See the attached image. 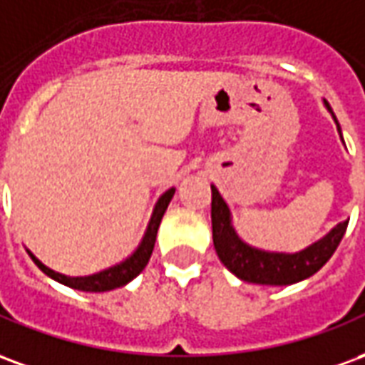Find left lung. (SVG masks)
<instances>
[{"mask_svg":"<svg viewBox=\"0 0 365 365\" xmlns=\"http://www.w3.org/2000/svg\"><path fill=\"white\" fill-rule=\"evenodd\" d=\"M327 109L336 123L338 133L342 138V130L338 125L330 105L324 101ZM344 143V140H342ZM211 222H213V245L219 260L237 275L238 279L258 285H291L303 282L307 277L317 274L330 260V256L344 237L348 221L338 222L329 235L307 246L301 252H268L254 246L246 245L238 237L232 227L230 209L221 197L219 190L211 185Z\"/></svg>","mask_w":365,"mask_h":365,"instance_id":"obj_1","label":"left lung"}]
</instances>
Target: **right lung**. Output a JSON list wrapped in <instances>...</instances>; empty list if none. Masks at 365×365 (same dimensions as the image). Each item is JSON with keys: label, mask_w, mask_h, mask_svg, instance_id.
<instances>
[{"label": "right lung", "mask_w": 365, "mask_h": 365, "mask_svg": "<svg viewBox=\"0 0 365 365\" xmlns=\"http://www.w3.org/2000/svg\"><path fill=\"white\" fill-rule=\"evenodd\" d=\"M175 190L174 187H170L166 193H162L160 199L156 201V205H154V211H152L150 222H148V227H146V232H144L143 240H140V245L136 248L135 252L128 256L127 260L119 262V264H115L111 268L101 269V272H97V274L91 275H80V277H70V275L60 274V272H54L48 266H44L43 262L36 258L35 254L27 250L29 256L33 258L38 268L43 269L44 274L52 277V279H56L58 283H64L68 287H72V289H80V291H90V293H101V291H111L117 289V287H123V285H127L128 282H133L136 275L140 274L144 268H146V264L150 260V254L154 250V242H156V235H158V227L160 221H162V217L166 213L168 205H170V201L174 197Z\"/></svg>", "instance_id": "obj_1"}]
</instances>
